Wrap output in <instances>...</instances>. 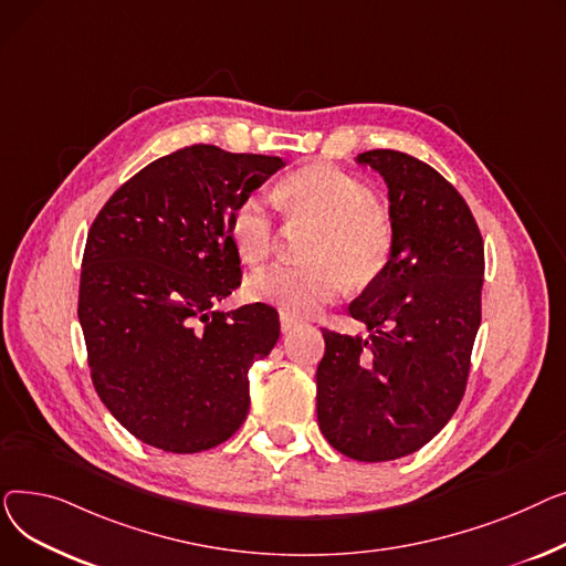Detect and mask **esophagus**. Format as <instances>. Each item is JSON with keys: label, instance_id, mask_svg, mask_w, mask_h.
I'll list each match as a JSON object with an SVG mask.
<instances>
[{"label": "esophagus", "instance_id": "esophagus-1", "mask_svg": "<svg viewBox=\"0 0 566 566\" xmlns=\"http://www.w3.org/2000/svg\"><path fill=\"white\" fill-rule=\"evenodd\" d=\"M296 326H302V319H296L287 313H281V331H283V334H290V331H294Z\"/></svg>", "mask_w": 566, "mask_h": 566}]
</instances>
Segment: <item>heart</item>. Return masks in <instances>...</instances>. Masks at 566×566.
I'll return each instance as SVG.
<instances>
[{
    "label": "heart",
    "instance_id": "b5f03b06",
    "mask_svg": "<svg viewBox=\"0 0 566 566\" xmlns=\"http://www.w3.org/2000/svg\"><path fill=\"white\" fill-rule=\"evenodd\" d=\"M292 226L313 228L302 244L306 262L274 264L247 281V296L287 315H308L343 292L375 285L388 270L395 235L377 193L331 164H311L279 189ZM276 219L262 193H249L230 214V240L242 260L258 264L276 247Z\"/></svg>",
    "mask_w": 566,
    "mask_h": 566
}]
</instances>
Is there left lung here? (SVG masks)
I'll return each mask as SVG.
<instances>
[{
    "label": "left lung",
    "instance_id": "1",
    "mask_svg": "<svg viewBox=\"0 0 566 566\" xmlns=\"http://www.w3.org/2000/svg\"><path fill=\"white\" fill-rule=\"evenodd\" d=\"M388 185L395 249L349 304L368 336L322 328L317 422L356 461H392L434 439L467 392L482 322L484 242L461 193L429 164L368 150Z\"/></svg>",
    "mask_w": 566,
    "mask_h": 566
}]
</instances>
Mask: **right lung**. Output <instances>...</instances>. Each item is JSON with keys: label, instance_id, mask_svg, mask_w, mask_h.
Wrapping results in <instances>:
<instances>
[{"label": "right lung", "instance_id": "1", "mask_svg": "<svg viewBox=\"0 0 566 566\" xmlns=\"http://www.w3.org/2000/svg\"><path fill=\"white\" fill-rule=\"evenodd\" d=\"M281 166L187 146L120 185L91 223L77 306L91 379L153 448L203 452L249 416V368L274 349L279 313L214 306L242 283L230 214Z\"/></svg>", "mask_w": 566, "mask_h": 566}]
</instances>
